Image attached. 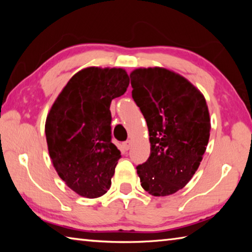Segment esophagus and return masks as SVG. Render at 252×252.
<instances>
[{
	"label": "esophagus",
	"instance_id": "esophagus-1",
	"mask_svg": "<svg viewBox=\"0 0 252 252\" xmlns=\"http://www.w3.org/2000/svg\"><path fill=\"white\" fill-rule=\"evenodd\" d=\"M131 144H132V142L130 141V140H126V142H123V148H125L126 150H129V149L131 148Z\"/></svg>",
	"mask_w": 252,
	"mask_h": 252
}]
</instances>
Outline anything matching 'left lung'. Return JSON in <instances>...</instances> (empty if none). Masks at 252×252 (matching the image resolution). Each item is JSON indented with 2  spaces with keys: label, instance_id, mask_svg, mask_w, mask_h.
I'll return each instance as SVG.
<instances>
[{
  "label": "left lung",
  "instance_id": "1",
  "mask_svg": "<svg viewBox=\"0 0 252 252\" xmlns=\"http://www.w3.org/2000/svg\"><path fill=\"white\" fill-rule=\"evenodd\" d=\"M130 78L151 143L150 157L136 167L140 182L155 197L173 194L191 180L207 149L211 125L206 99L164 67H140Z\"/></svg>",
  "mask_w": 252,
  "mask_h": 252
}]
</instances>
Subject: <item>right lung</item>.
<instances>
[{
  "label": "right lung",
  "mask_w": 252,
  "mask_h": 252,
  "mask_svg": "<svg viewBox=\"0 0 252 252\" xmlns=\"http://www.w3.org/2000/svg\"><path fill=\"white\" fill-rule=\"evenodd\" d=\"M129 75L117 67L90 66L63 88L45 121L49 155L59 177L85 198L111 187L121 152L111 142V101L125 94Z\"/></svg>",
  "instance_id": "add662e5"
}]
</instances>
